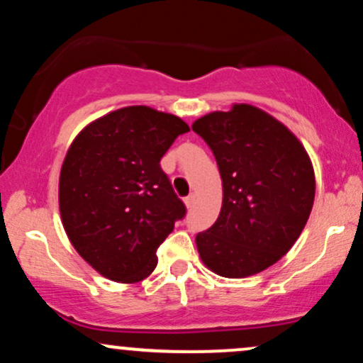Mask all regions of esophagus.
I'll use <instances>...</instances> for the list:
<instances>
[{"mask_svg":"<svg viewBox=\"0 0 363 363\" xmlns=\"http://www.w3.org/2000/svg\"><path fill=\"white\" fill-rule=\"evenodd\" d=\"M184 203H186V206L191 210V208H193L194 203H196V196H194V194H189V196H187V198L184 199Z\"/></svg>","mask_w":363,"mask_h":363,"instance_id":"obj_1","label":"esophagus"}]
</instances>
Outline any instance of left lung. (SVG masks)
Listing matches in <instances>:
<instances>
[{"label":"left lung","mask_w":363,"mask_h":363,"mask_svg":"<svg viewBox=\"0 0 363 363\" xmlns=\"http://www.w3.org/2000/svg\"><path fill=\"white\" fill-rule=\"evenodd\" d=\"M213 152L223 186L218 218L196 235L199 256L225 278L269 268L302 234L315 181L302 143L280 121L247 104L194 121Z\"/></svg>","instance_id":"obj_1"}]
</instances>
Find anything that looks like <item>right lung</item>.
<instances>
[{
  "label": "right lung",
  "mask_w": 363,
  "mask_h": 363,
  "mask_svg": "<svg viewBox=\"0 0 363 363\" xmlns=\"http://www.w3.org/2000/svg\"><path fill=\"white\" fill-rule=\"evenodd\" d=\"M181 118L147 106L109 112L89 124L66 153L60 211L73 247L112 281L135 283L157 266V249L186 216L162 157Z\"/></svg>",
  "instance_id": "right-lung-1"
}]
</instances>
